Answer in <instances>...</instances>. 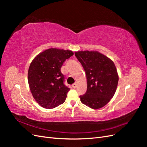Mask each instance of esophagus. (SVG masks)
Returning a JSON list of instances; mask_svg holds the SVG:
<instances>
[{
	"mask_svg": "<svg viewBox=\"0 0 147 147\" xmlns=\"http://www.w3.org/2000/svg\"><path fill=\"white\" fill-rule=\"evenodd\" d=\"M77 86V84L76 83H74V84H72V87H73L74 88H76Z\"/></svg>",
	"mask_w": 147,
	"mask_h": 147,
	"instance_id": "obj_1",
	"label": "esophagus"
}]
</instances>
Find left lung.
<instances>
[{
  "label": "left lung",
  "mask_w": 147,
  "mask_h": 147,
  "mask_svg": "<svg viewBox=\"0 0 147 147\" xmlns=\"http://www.w3.org/2000/svg\"><path fill=\"white\" fill-rule=\"evenodd\" d=\"M75 55L85 71L87 91L80 96L82 103L93 109L103 107L116 91L118 75L113 62L97 51H78Z\"/></svg>",
  "instance_id": "obj_1"
}]
</instances>
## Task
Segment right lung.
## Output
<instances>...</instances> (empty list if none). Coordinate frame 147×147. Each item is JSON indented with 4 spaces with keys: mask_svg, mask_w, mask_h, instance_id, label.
<instances>
[{
    "mask_svg": "<svg viewBox=\"0 0 147 147\" xmlns=\"http://www.w3.org/2000/svg\"><path fill=\"white\" fill-rule=\"evenodd\" d=\"M73 55L72 51L53 48L40 53L31 63L29 85L34 98L42 107L53 109L65 102L70 88L64 84L61 69Z\"/></svg>",
    "mask_w": 147,
    "mask_h": 147,
    "instance_id": "1",
    "label": "right lung"
}]
</instances>
